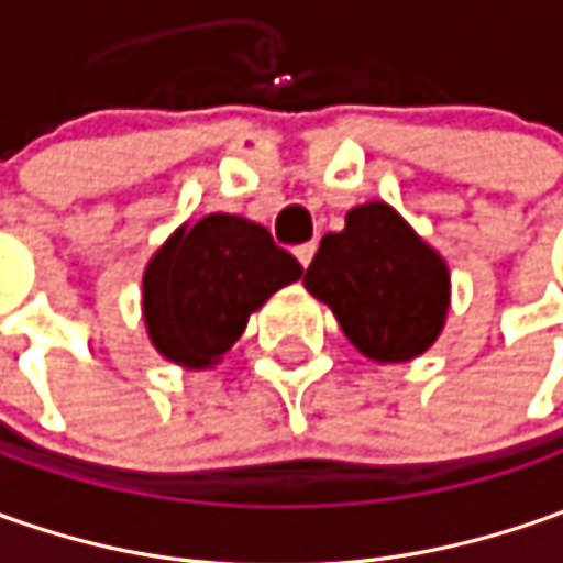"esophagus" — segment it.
I'll return each instance as SVG.
<instances>
[{"instance_id":"esophagus-1","label":"esophagus","mask_w":563,"mask_h":563,"mask_svg":"<svg viewBox=\"0 0 563 563\" xmlns=\"http://www.w3.org/2000/svg\"><path fill=\"white\" fill-rule=\"evenodd\" d=\"M316 253V241H307V244H300V247H294V256H297V263L307 269L310 266V260H313Z\"/></svg>"}]
</instances>
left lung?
<instances>
[{
	"mask_svg": "<svg viewBox=\"0 0 563 563\" xmlns=\"http://www.w3.org/2000/svg\"><path fill=\"white\" fill-rule=\"evenodd\" d=\"M307 291L332 307L341 332L378 363L420 357L448 313V269L391 206L347 212L344 231L319 241Z\"/></svg>",
	"mask_w": 563,
	"mask_h": 563,
	"instance_id": "1",
	"label": "left lung"
}]
</instances>
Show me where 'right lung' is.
<instances>
[{
	"label": "right lung",
	"mask_w": 563,
	"mask_h": 563,
	"mask_svg": "<svg viewBox=\"0 0 563 563\" xmlns=\"http://www.w3.org/2000/svg\"><path fill=\"white\" fill-rule=\"evenodd\" d=\"M300 263L241 216H206L178 228L143 275V316L168 360L200 369L241 338L250 313L300 278Z\"/></svg>",
	"instance_id": "obj_1"
}]
</instances>
